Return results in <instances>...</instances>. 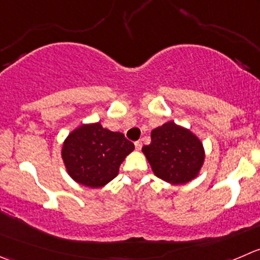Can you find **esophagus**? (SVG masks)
Listing matches in <instances>:
<instances>
[{
    "instance_id": "esophagus-1",
    "label": "esophagus",
    "mask_w": 260,
    "mask_h": 260,
    "mask_svg": "<svg viewBox=\"0 0 260 260\" xmlns=\"http://www.w3.org/2000/svg\"><path fill=\"white\" fill-rule=\"evenodd\" d=\"M135 147H136V150L140 151L141 148H142V142H141V141H136V142H135Z\"/></svg>"
}]
</instances>
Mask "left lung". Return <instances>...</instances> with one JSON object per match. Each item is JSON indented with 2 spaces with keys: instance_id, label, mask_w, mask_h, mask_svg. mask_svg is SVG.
<instances>
[{
  "instance_id": "left-lung-1",
  "label": "left lung",
  "mask_w": 260,
  "mask_h": 260,
  "mask_svg": "<svg viewBox=\"0 0 260 260\" xmlns=\"http://www.w3.org/2000/svg\"><path fill=\"white\" fill-rule=\"evenodd\" d=\"M142 152L153 174L170 184H185L197 178L205 162V148L191 131L168 122L151 132V143Z\"/></svg>"
}]
</instances>
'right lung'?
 <instances>
[{
	"mask_svg": "<svg viewBox=\"0 0 260 260\" xmlns=\"http://www.w3.org/2000/svg\"><path fill=\"white\" fill-rule=\"evenodd\" d=\"M135 145L120 132H112L100 123L82 124L72 131L62 146V158L76 183L100 188L115 178L120 164Z\"/></svg>",
	"mask_w": 260,
	"mask_h": 260,
	"instance_id": "add662e5",
	"label": "right lung"
}]
</instances>
